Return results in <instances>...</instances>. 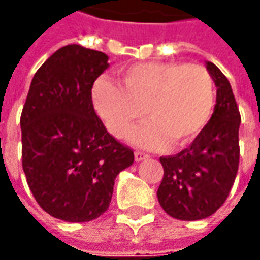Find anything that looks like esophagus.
<instances>
[{"instance_id":"1","label":"esophagus","mask_w":260,"mask_h":260,"mask_svg":"<svg viewBox=\"0 0 260 260\" xmlns=\"http://www.w3.org/2000/svg\"><path fill=\"white\" fill-rule=\"evenodd\" d=\"M135 159L136 162H142V160H146V159H149V155L145 153V152H135Z\"/></svg>"}]
</instances>
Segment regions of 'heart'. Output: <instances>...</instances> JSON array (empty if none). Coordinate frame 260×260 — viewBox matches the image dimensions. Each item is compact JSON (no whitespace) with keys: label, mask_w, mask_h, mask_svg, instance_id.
<instances>
[{"label":"heart","mask_w":260,"mask_h":260,"mask_svg":"<svg viewBox=\"0 0 260 260\" xmlns=\"http://www.w3.org/2000/svg\"><path fill=\"white\" fill-rule=\"evenodd\" d=\"M94 104L108 132L124 137L145 114L149 123L128 142L146 149L185 145L203 132L213 114L214 79L201 65L147 62L127 68L123 88L110 79L95 82Z\"/></svg>","instance_id":"heart-1"}]
</instances>
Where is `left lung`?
I'll list each match as a JSON object with an SVG mask.
<instances>
[{"mask_svg":"<svg viewBox=\"0 0 260 260\" xmlns=\"http://www.w3.org/2000/svg\"><path fill=\"white\" fill-rule=\"evenodd\" d=\"M205 68L217 86L213 115L188 149L160 157L159 204L166 214L184 221L214 214L227 200L239 169L240 113L232 85L214 63L205 62Z\"/></svg>","mask_w":260,"mask_h":260,"instance_id":"1","label":"left lung"}]
</instances>
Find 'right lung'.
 <instances>
[{
	"label": "right lung",
	"mask_w": 260,
	"mask_h": 260,
	"mask_svg": "<svg viewBox=\"0 0 260 260\" xmlns=\"http://www.w3.org/2000/svg\"><path fill=\"white\" fill-rule=\"evenodd\" d=\"M108 66L103 52L63 46L35 74L20 118L28 188L47 214L69 223L104 214L115 176L135 162L94 111L91 89Z\"/></svg>",
	"instance_id": "obj_1"
}]
</instances>
